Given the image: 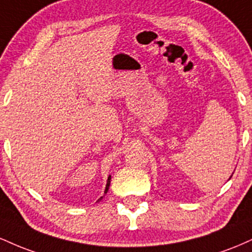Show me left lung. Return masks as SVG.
I'll list each match as a JSON object with an SVG mask.
<instances>
[{"mask_svg": "<svg viewBox=\"0 0 252 252\" xmlns=\"http://www.w3.org/2000/svg\"><path fill=\"white\" fill-rule=\"evenodd\" d=\"M231 176H232V175H231Z\"/></svg>", "mask_w": 252, "mask_h": 252, "instance_id": "1", "label": "left lung"}]
</instances>
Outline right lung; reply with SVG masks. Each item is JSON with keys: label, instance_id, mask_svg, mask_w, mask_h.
<instances>
[{"label": "right lung", "instance_id": "1", "mask_svg": "<svg viewBox=\"0 0 252 252\" xmlns=\"http://www.w3.org/2000/svg\"><path fill=\"white\" fill-rule=\"evenodd\" d=\"M110 180H111V175H109L108 176V180H106V186H105V190H104V194H106V193H108V190H109V187H110ZM103 196H100V199H102ZM99 199V200H100Z\"/></svg>", "mask_w": 252, "mask_h": 252}]
</instances>
